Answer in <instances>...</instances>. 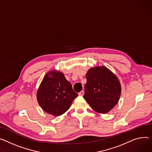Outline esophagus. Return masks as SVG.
I'll use <instances>...</instances> for the list:
<instances>
[{
  "mask_svg": "<svg viewBox=\"0 0 152 152\" xmlns=\"http://www.w3.org/2000/svg\"><path fill=\"white\" fill-rule=\"evenodd\" d=\"M78 94H79V96H83V95H84V92L83 90H82L81 92H79Z\"/></svg>",
  "mask_w": 152,
  "mask_h": 152,
  "instance_id": "esophagus-1",
  "label": "esophagus"
}]
</instances>
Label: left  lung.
<instances>
[{"instance_id": "1", "label": "left lung", "mask_w": 152, "mask_h": 152, "mask_svg": "<svg viewBox=\"0 0 152 152\" xmlns=\"http://www.w3.org/2000/svg\"><path fill=\"white\" fill-rule=\"evenodd\" d=\"M84 98L92 109L106 114L118 103L121 84L117 76L102 65L90 68L86 74Z\"/></svg>"}]
</instances>
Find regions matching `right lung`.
<instances>
[{
  "instance_id": "add662e5",
  "label": "right lung",
  "mask_w": 152,
  "mask_h": 152,
  "mask_svg": "<svg viewBox=\"0 0 152 152\" xmlns=\"http://www.w3.org/2000/svg\"><path fill=\"white\" fill-rule=\"evenodd\" d=\"M77 96L64 73L56 69L50 70L45 75L37 92L40 107L54 116L66 112Z\"/></svg>"
}]
</instances>
